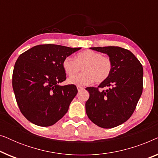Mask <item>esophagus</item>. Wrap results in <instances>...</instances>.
<instances>
[{
  "label": "esophagus",
  "instance_id": "obj_1",
  "mask_svg": "<svg viewBox=\"0 0 158 158\" xmlns=\"http://www.w3.org/2000/svg\"><path fill=\"white\" fill-rule=\"evenodd\" d=\"M77 90H78V91H80V90H81L83 89V87H82V86H80V85H77Z\"/></svg>",
  "mask_w": 158,
  "mask_h": 158
}]
</instances>
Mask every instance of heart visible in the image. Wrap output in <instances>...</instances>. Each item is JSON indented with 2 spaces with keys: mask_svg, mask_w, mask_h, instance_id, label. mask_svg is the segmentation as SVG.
<instances>
[{
  "mask_svg": "<svg viewBox=\"0 0 158 158\" xmlns=\"http://www.w3.org/2000/svg\"><path fill=\"white\" fill-rule=\"evenodd\" d=\"M64 72L69 76L68 83L74 85H88L94 81L101 83L109 78L113 70V61L108 56L93 50L77 54L76 60L65 57L62 62ZM82 68L84 73L74 77Z\"/></svg>",
  "mask_w": 158,
  "mask_h": 158,
  "instance_id": "b5f03b06",
  "label": "heart"
}]
</instances>
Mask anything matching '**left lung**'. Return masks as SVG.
I'll return each instance as SVG.
<instances>
[{
  "instance_id": "8db88e82",
  "label": "left lung",
  "mask_w": 158,
  "mask_h": 158,
  "mask_svg": "<svg viewBox=\"0 0 158 158\" xmlns=\"http://www.w3.org/2000/svg\"><path fill=\"white\" fill-rule=\"evenodd\" d=\"M90 49L107 54L113 61V70L98 87L85 88L90 94L86 114L97 126L113 128L128 120L135 111L143 90V68L132 52L122 47ZM103 87L107 89L102 90Z\"/></svg>"
}]
</instances>
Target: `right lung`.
<instances>
[{
    "mask_svg": "<svg viewBox=\"0 0 158 158\" xmlns=\"http://www.w3.org/2000/svg\"><path fill=\"white\" fill-rule=\"evenodd\" d=\"M81 49L40 44L19 56L13 71L12 85L19 109L27 120L49 127L68 112L77 89L73 84L58 85L66 80L62 62Z\"/></svg>",
    "mask_w": 158,
    "mask_h": 158,
    "instance_id": "right-lung-1",
    "label": "right lung"
}]
</instances>
